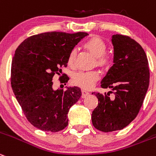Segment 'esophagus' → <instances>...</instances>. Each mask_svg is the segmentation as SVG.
<instances>
[{"label": "esophagus", "instance_id": "34e87169", "mask_svg": "<svg viewBox=\"0 0 156 156\" xmlns=\"http://www.w3.org/2000/svg\"><path fill=\"white\" fill-rule=\"evenodd\" d=\"M81 97L82 98H85V97H87V96H88L90 94V93L88 92V91H87L86 90H81Z\"/></svg>", "mask_w": 156, "mask_h": 156}]
</instances>
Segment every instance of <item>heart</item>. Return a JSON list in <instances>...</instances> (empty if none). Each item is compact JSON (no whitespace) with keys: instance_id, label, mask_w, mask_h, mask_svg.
Instances as JSON below:
<instances>
[{"instance_id":"obj_1","label":"heart","mask_w":156,"mask_h":156,"mask_svg":"<svg viewBox=\"0 0 156 156\" xmlns=\"http://www.w3.org/2000/svg\"><path fill=\"white\" fill-rule=\"evenodd\" d=\"M84 47L96 57V64L101 68H107L111 63V58L105 54L107 45L105 42L98 37H92L85 42ZM76 51L71 50L68 56V65L70 67L75 65ZM100 72L98 70L80 71L72 75L71 81L74 85L84 89H90L99 79Z\"/></svg>"}]
</instances>
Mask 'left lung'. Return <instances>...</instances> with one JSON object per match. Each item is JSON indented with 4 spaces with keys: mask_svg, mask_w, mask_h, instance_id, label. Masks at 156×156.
<instances>
[{
    "mask_svg": "<svg viewBox=\"0 0 156 156\" xmlns=\"http://www.w3.org/2000/svg\"><path fill=\"white\" fill-rule=\"evenodd\" d=\"M112 42L114 65L101 82V88L112 91L94 94L98 104L91 115L94 127L104 132L121 130L130 124L139 114L149 85L148 62L142 46L122 34L112 35ZM110 94L114 96L110 97Z\"/></svg>",
    "mask_w": 156,
    "mask_h": 156,
    "instance_id": "8db88e82",
    "label": "left lung"
}]
</instances>
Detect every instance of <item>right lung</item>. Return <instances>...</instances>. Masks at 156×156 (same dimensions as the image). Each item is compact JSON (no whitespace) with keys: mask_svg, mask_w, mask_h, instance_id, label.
I'll list each match as a JSON object with an SVG mask.
<instances>
[{"mask_svg":"<svg viewBox=\"0 0 156 156\" xmlns=\"http://www.w3.org/2000/svg\"><path fill=\"white\" fill-rule=\"evenodd\" d=\"M87 35L85 32H45L27 37L16 49L11 64V87L34 127L56 132L68 126V111L81 96V89L54 90L52 79L55 74L60 75L62 67H67L68 54ZM68 80L65 77L63 82Z\"/></svg>","mask_w":156,"mask_h":156,"instance_id":"1","label":"right lung"}]
</instances>
